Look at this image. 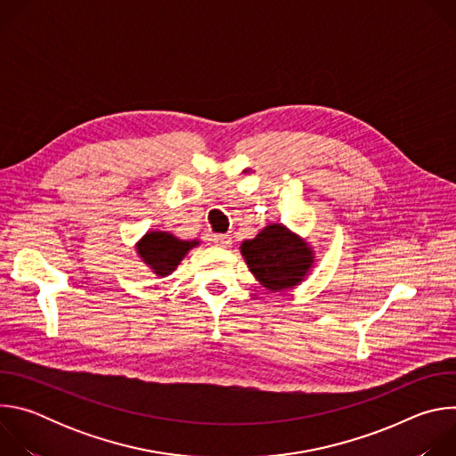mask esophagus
I'll return each mask as SVG.
<instances>
[{"label": "esophagus", "mask_w": 456, "mask_h": 456, "mask_svg": "<svg viewBox=\"0 0 456 456\" xmlns=\"http://www.w3.org/2000/svg\"><path fill=\"white\" fill-rule=\"evenodd\" d=\"M211 241L215 245H220V247H229L231 245V236L229 234H211Z\"/></svg>", "instance_id": "esophagus-1"}]
</instances>
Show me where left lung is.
Segmentation results:
<instances>
[{
    "mask_svg": "<svg viewBox=\"0 0 456 456\" xmlns=\"http://www.w3.org/2000/svg\"><path fill=\"white\" fill-rule=\"evenodd\" d=\"M241 254L250 273L269 290L292 289L314 262L310 247L278 224L243 241Z\"/></svg>",
    "mask_w": 456,
    "mask_h": 456,
    "instance_id": "1",
    "label": "left lung"
}]
</instances>
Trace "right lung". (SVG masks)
<instances>
[{
  "label": "right lung",
  "instance_id": "right-lung-1",
  "mask_svg": "<svg viewBox=\"0 0 456 456\" xmlns=\"http://www.w3.org/2000/svg\"><path fill=\"white\" fill-rule=\"evenodd\" d=\"M197 241H182L169 232H148L139 243V254L155 274L167 276Z\"/></svg>",
  "mask_w": 456,
  "mask_h": 456
}]
</instances>
